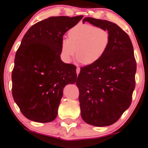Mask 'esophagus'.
<instances>
[{
    "label": "esophagus",
    "mask_w": 148,
    "mask_h": 148,
    "mask_svg": "<svg viewBox=\"0 0 148 148\" xmlns=\"http://www.w3.org/2000/svg\"><path fill=\"white\" fill-rule=\"evenodd\" d=\"M76 71H77V75H78V74H79V72H80V68H79V67H77V70H76Z\"/></svg>",
    "instance_id": "1"
}]
</instances>
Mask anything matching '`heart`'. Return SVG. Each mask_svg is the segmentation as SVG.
<instances>
[{
	"instance_id": "heart-1",
	"label": "heart",
	"mask_w": 148,
	"mask_h": 148,
	"mask_svg": "<svg viewBox=\"0 0 148 148\" xmlns=\"http://www.w3.org/2000/svg\"><path fill=\"white\" fill-rule=\"evenodd\" d=\"M68 38L62 39V57L65 62H70L75 56L84 65H92L103 57L111 41L110 33L105 28L93 25L79 23L68 32Z\"/></svg>"
}]
</instances>
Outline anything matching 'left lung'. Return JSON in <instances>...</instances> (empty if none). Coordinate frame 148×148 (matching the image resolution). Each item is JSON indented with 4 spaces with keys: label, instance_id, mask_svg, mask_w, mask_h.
<instances>
[{
    "label": "left lung",
    "instance_id": "1",
    "mask_svg": "<svg viewBox=\"0 0 148 148\" xmlns=\"http://www.w3.org/2000/svg\"><path fill=\"white\" fill-rule=\"evenodd\" d=\"M107 29L108 50L99 62L82 67L77 77L83 120L96 127L117 122L129 108L135 87L136 61L129 36L112 22L86 17L83 23Z\"/></svg>",
    "mask_w": 148,
    "mask_h": 148
}]
</instances>
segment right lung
I'll list each match as a JSON object with an SVG mask.
<instances>
[{
    "mask_svg": "<svg viewBox=\"0 0 148 148\" xmlns=\"http://www.w3.org/2000/svg\"><path fill=\"white\" fill-rule=\"evenodd\" d=\"M83 16H52L28 30L16 51L12 95L22 114L31 121L50 122L68 84L77 80V67L61 59L63 36Z\"/></svg>",
    "mask_w": 148,
    "mask_h": 148,
    "instance_id": "1",
    "label": "right lung"
}]
</instances>
